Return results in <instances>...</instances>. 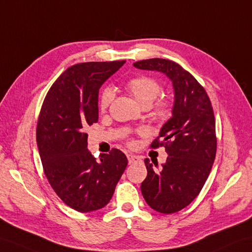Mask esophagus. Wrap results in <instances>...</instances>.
Masks as SVG:
<instances>
[{
    "label": "esophagus",
    "instance_id": "34e87169",
    "mask_svg": "<svg viewBox=\"0 0 252 252\" xmlns=\"http://www.w3.org/2000/svg\"><path fill=\"white\" fill-rule=\"evenodd\" d=\"M126 157H127V160H128V163H130V164H132V163H135V162L140 161V157L135 156V155L128 154Z\"/></svg>",
    "mask_w": 252,
    "mask_h": 252
}]
</instances>
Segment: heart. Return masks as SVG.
Instances as JSON below:
<instances>
[{
    "label": "heart",
    "mask_w": 252,
    "mask_h": 252,
    "mask_svg": "<svg viewBox=\"0 0 252 252\" xmlns=\"http://www.w3.org/2000/svg\"><path fill=\"white\" fill-rule=\"evenodd\" d=\"M126 87L142 107L151 106L156 98L160 95L162 89L161 85L155 78L144 75L131 78ZM113 91L105 89L99 97V108L106 110L110 103L113 102ZM169 112H171V108H169V103L166 101L159 102L155 107V115L160 120H165L169 116Z\"/></svg>",
    "instance_id": "1"
}]
</instances>
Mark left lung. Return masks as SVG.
<instances>
[{"instance_id":"8db88e82","label":"left lung","mask_w":252,"mask_h":252,"mask_svg":"<svg viewBox=\"0 0 252 252\" xmlns=\"http://www.w3.org/2000/svg\"><path fill=\"white\" fill-rule=\"evenodd\" d=\"M133 65L163 73L173 85L172 117L160 130L162 142L157 138L151 144L154 148L163 146L168 157L158 170L145 159L147 177L140 186L151 208L173 214L194 200L213 167L217 139L212 103L198 81L176 62L155 58Z\"/></svg>"}]
</instances>
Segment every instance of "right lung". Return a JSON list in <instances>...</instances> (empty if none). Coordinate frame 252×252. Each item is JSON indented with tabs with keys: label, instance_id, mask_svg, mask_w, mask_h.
Here are the masks:
<instances>
[{
	"label": "right lung",
	"instance_id": "right-lung-1",
	"mask_svg": "<svg viewBox=\"0 0 252 252\" xmlns=\"http://www.w3.org/2000/svg\"><path fill=\"white\" fill-rule=\"evenodd\" d=\"M126 61L87 62L67 68L44 99L36 142L50 186L80 213L105 207L127 165L118 149L99 160L88 149V126L98 120V90Z\"/></svg>",
	"mask_w": 252,
	"mask_h": 252
}]
</instances>
